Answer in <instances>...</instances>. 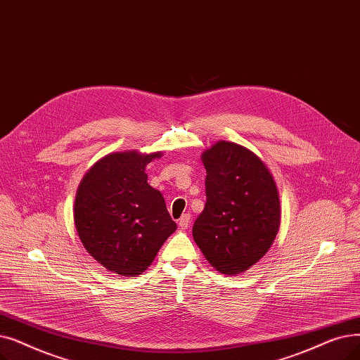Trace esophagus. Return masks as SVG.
I'll return each instance as SVG.
<instances>
[{"instance_id":"obj_1","label":"esophagus","mask_w":360,"mask_h":360,"mask_svg":"<svg viewBox=\"0 0 360 360\" xmlns=\"http://www.w3.org/2000/svg\"><path fill=\"white\" fill-rule=\"evenodd\" d=\"M190 222H191V214H190V213H185V214H182V216L179 217L178 225H179L182 229H186V228L190 226Z\"/></svg>"}]
</instances>
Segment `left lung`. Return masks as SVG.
Wrapping results in <instances>:
<instances>
[{
    "label": "left lung",
    "instance_id": "8db88e82",
    "mask_svg": "<svg viewBox=\"0 0 360 360\" xmlns=\"http://www.w3.org/2000/svg\"><path fill=\"white\" fill-rule=\"evenodd\" d=\"M206 167V206L193 237L212 266L238 275L271 248L281 224L276 184L248 148L219 141L201 154Z\"/></svg>",
    "mask_w": 360,
    "mask_h": 360
}]
</instances>
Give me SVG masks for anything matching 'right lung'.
<instances>
[{"instance_id":"1","label":"right lung","mask_w":360,"mask_h":360,"mask_svg":"<svg viewBox=\"0 0 360 360\" xmlns=\"http://www.w3.org/2000/svg\"><path fill=\"white\" fill-rule=\"evenodd\" d=\"M162 151L112 153L82 178L75 198V226L86 252L122 276L141 275L176 229L146 166Z\"/></svg>"}]
</instances>
